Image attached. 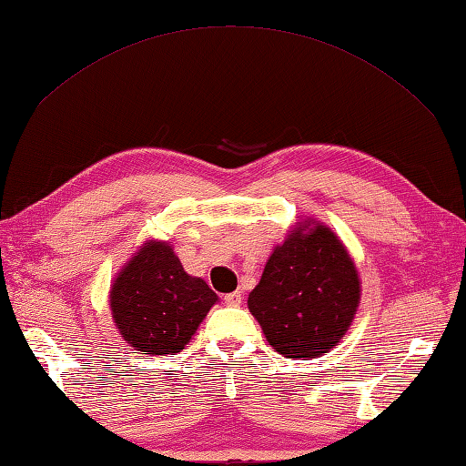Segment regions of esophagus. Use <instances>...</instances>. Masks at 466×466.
I'll return each instance as SVG.
<instances>
[{
    "instance_id": "1",
    "label": "esophagus",
    "mask_w": 466,
    "mask_h": 466,
    "mask_svg": "<svg viewBox=\"0 0 466 466\" xmlns=\"http://www.w3.org/2000/svg\"><path fill=\"white\" fill-rule=\"evenodd\" d=\"M242 299H245V297H242V292H240V290H236V292L226 294V297H224V302H226V305H230V307H238L240 302H242Z\"/></svg>"
}]
</instances>
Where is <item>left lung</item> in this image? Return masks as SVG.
Instances as JSON below:
<instances>
[{
    "label": "left lung",
    "instance_id": "1",
    "mask_svg": "<svg viewBox=\"0 0 466 466\" xmlns=\"http://www.w3.org/2000/svg\"><path fill=\"white\" fill-rule=\"evenodd\" d=\"M359 300L360 279L349 250L328 226L305 219L273 248L248 294V311L276 352L307 360L342 339Z\"/></svg>",
    "mask_w": 466,
    "mask_h": 466
}]
</instances>
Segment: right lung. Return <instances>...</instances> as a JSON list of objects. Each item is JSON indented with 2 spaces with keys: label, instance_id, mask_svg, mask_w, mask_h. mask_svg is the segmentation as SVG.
Masks as SVG:
<instances>
[{
  "label": "right lung",
  "instance_id": "1",
  "mask_svg": "<svg viewBox=\"0 0 466 466\" xmlns=\"http://www.w3.org/2000/svg\"><path fill=\"white\" fill-rule=\"evenodd\" d=\"M216 302L218 294L205 279L188 276L161 240H147L109 290L117 331L143 354L180 352Z\"/></svg>",
  "mask_w": 466,
  "mask_h": 466
}]
</instances>
